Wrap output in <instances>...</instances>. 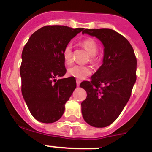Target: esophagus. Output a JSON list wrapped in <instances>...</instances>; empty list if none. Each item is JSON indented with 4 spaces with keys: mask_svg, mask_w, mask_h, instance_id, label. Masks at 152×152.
Masks as SVG:
<instances>
[{
    "mask_svg": "<svg viewBox=\"0 0 152 152\" xmlns=\"http://www.w3.org/2000/svg\"><path fill=\"white\" fill-rule=\"evenodd\" d=\"M80 83H81V81L79 80V79H77V80H76V85H77V87H79V86L80 85Z\"/></svg>",
    "mask_w": 152,
    "mask_h": 152,
    "instance_id": "obj_1",
    "label": "esophagus"
}]
</instances>
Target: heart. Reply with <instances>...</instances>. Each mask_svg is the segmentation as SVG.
<instances>
[{
  "instance_id": "heart-1",
  "label": "heart",
  "mask_w": 152,
  "mask_h": 152,
  "mask_svg": "<svg viewBox=\"0 0 152 152\" xmlns=\"http://www.w3.org/2000/svg\"><path fill=\"white\" fill-rule=\"evenodd\" d=\"M82 46L87 51L88 54L93 59L98 52V45L94 39L89 38L86 39L81 42ZM62 57L67 65L71 63L72 62V45L71 44H67L64 48L62 51ZM67 73L70 76H73L79 79H85L86 76H89L91 73V69L88 66L81 65H74L70 67L67 70Z\"/></svg>"
}]
</instances>
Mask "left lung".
I'll list each match as a JSON object with an SVG mask.
<instances>
[{"mask_svg": "<svg viewBox=\"0 0 152 152\" xmlns=\"http://www.w3.org/2000/svg\"><path fill=\"white\" fill-rule=\"evenodd\" d=\"M82 34L96 37L104 45L102 65L90 82L80 84L87 92L81 104L84 120L102 128L113 124L128 102L136 82L137 59L129 42L113 29H85Z\"/></svg>", "mask_w": 152, "mask_h": 152, "instance_id": "1", "label": "left lung"}]
</instances>
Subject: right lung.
I'll use <instances>...</instances> for the list:
<instances>
[{
  "label": "right lung",
  "instance_id": "right-lung-1",
  "mask_svg": "<svg viewBox=\"0 0 152 152\" xmlns=\"http://www.w3.org/2000/svg\"><path fill=\"white\" fill-rule=\"evenodd\" d=\"M83 29L46 26L32 34L23 48L21 90L31 114L38 121L53 123L65 112V103L76 87V79L56 78L66 73L64 48Z\"/></svg>",
  "mask_w": 152,
  "mask_h": 152
}]
</instances>
